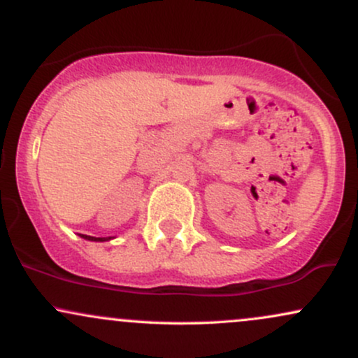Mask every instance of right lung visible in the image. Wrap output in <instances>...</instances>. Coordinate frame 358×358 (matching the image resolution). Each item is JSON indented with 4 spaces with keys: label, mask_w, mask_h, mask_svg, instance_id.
Segmentation results:
<instances>
[{
    "label": "right lung",
    "mask_w": 358,
    "mask_h": 358,
    "mask_svg": "<svg viewBox=\"0 0 358 358\" xmlns=\"http://www.w3.org/2000/svg\"><path fill=\"white\" fill-rule=\"evenodd\" d=\"M82 239L85 241H92V242H106V241H110L113 237H92V236H84V234H80Z\"/></svg>",
    "instance_id": "obj_1"
}]
</instances>
